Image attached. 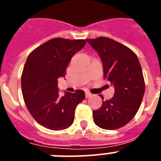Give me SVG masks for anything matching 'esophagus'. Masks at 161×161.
Instances as JSON below:
<instances>
[{"label":"esophagus","mask_w":161,"mask_h":161,"mask_svg":"<svg viewBox=\"0 0 161 161\" xmlns=\"http://www.w3.org/2000/svg\"><path fill=\"white\" fill-rule=\"evenodd\" d=\"M92 95L90 93H88V92H86L85 93V98H89L90 96Z\"/></svg>","instance_id":"esophagus-1"}]
</instances>
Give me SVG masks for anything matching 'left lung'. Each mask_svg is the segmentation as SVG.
<instances>
[{"instance_id": "8db88e82", "label": "left lung", "mask_w": 161, "mask_h": 161, "mask_svg": "<svg viewBox=\"0 0 161 161\" xmlns=\"http://www.w3.org/2000/svg\"><path fill=\"white\" fill-rule=\"evenodd\" d=\"M86 41L100 57L103 78L114 87V97L93 110V121L104 130H117L130 122L140 108L145 90L142 68L132 50L113 39L100 36Z\"/></svg>"}]
</instances>
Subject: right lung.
<instances>
[{
    "instance_id": "1",
    "label": "right lung",
    "mask_w": 161,
    "mask_h": 161,
    "mask_svg": "<svg viewBox=\"0 0 161 161\" xmlns=\"http://www.w3.org/2000/svg\"><path fill=\"white\" fill-rule=\"evenodd\" d=\"M84 40L53 38L31 52L22 74L21 90L31 116L43 127L62 130L72 125L75 108L85 98L83 90L58 94V78L65 77L73 56L85 45Z\"/></svg>"
}]
</instances>
